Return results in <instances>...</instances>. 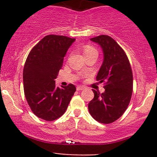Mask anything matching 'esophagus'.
<instances>
[{
	"instance_id": "34e87169",
	"label": "esophagus",
	"mask_w": 157,
	"mask_h": 157,
	"mask_svg": "<svg viewBox=\"0 0 157 157\" xmlns=\"http://www.w3.org/2000/svg\"><path fill=\"white\" fill-rule=\"evenodd\" d=\"M85 88H86V87H85V86H77V90H78V91H80V90H83Z\"/></svg>"
}]
</instances>
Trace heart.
I'll return each instance as SVG.
<instances>
[{"instance_id":"obj_1","label":"heart","mask_w":157,"mask_h":157,"mask_svg":"<svg viewBox=\"0 0 157 157\" xmlns=\"http://www.w3.org/2000/svg\"><path fill=\"white\" fill-rule=\"evenodd\" d=\"M83 54H84L85 56L87 55H90V54L97 53V51H96V49L90 45H84V46H83Z\"/></svg>"}]
</instances>
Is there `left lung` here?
I'll list each match as a JSON object with an SVG mask.
<instances>
[{"label":"left lung","mask_w":157,"mask_h":157,"mask_svg":"<svg viewBox=\"0 0 157 157\" xmlns=\"http://www.w3.org/2000/svg\"><path fill=\"white\" fill-rule=\"evenodd\" d=\"M91 41L102 47L104 61L96 80L104 83L105 92L93 90L94 98L88 104L89 112L102 124L114 122L124 114L133 92V74L129 60L123 48L112 37L101 35Z\"/></svg>","instance_id":"8db88e82"}]
</instances>
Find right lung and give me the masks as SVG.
<instances>
[{
    "label": "right lung",
    "mask_w": 157,
    "mask_h": 157,
    "mask_svg": "<svg viewBox=\"0 0 157 157\" xmlns=\"http://www.w3.org/2000/svg\"><path fill=\"white\" fill-rule=\"evenodd\" d=\"M75 39L48 35L30 51L23 68V89L32 112L52 121L64 115L76 91L74 84L56 87L64 58Z\"/></svg>",
    "instance_id": "obj_1"
}]
</instances>
